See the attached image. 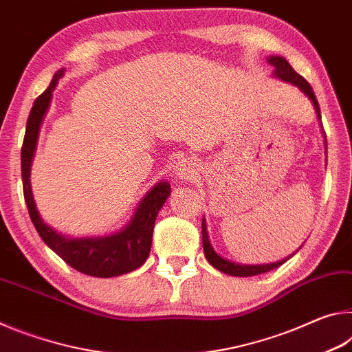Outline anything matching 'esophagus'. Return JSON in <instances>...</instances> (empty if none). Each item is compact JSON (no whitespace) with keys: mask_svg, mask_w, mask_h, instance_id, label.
I'll use <instances>...</instances> for the list:
<instances>
[{"mask_svg":"<svg viewBox=\"0 0 352 352\" xmlns=\"http://www.w3.org/2000/svg\"><path fill=\"white\" fill-rule=\"evenodd\" d=\"M195 163L192 162L190 158H183L180 162L177 163L175 169H174V174L180 178V180H190L195 174H197V170H195Z\"/></svg>","mask_w":352,"mask_h":352,"instance_id":"34e87169","label":"esophagus"}]
</instances>
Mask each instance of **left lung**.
Returning <instances> with one entry per match:
<instances>
[{
    "label": "left lung",
    "instance_id": "obj_1",
    "mask_svg": "<svg viewBox=\"0 0 352 352\" xmlns=\"http://www.w3.org/2000/svg\"><path fill=\"white\" fill-rule=\"evenodd\" d=\"M267 62H269L273 68V76L276 77V79H281L283 82H287L292 83V85H295L300 88V91H302L307 96V99L311 100L312 105H314V110H315V115H317L318 119V124H320V132L321 136H323V144H324V153L327 152V141H326V133H324V129H323V124H321V115H320V105H318V100L315 98V93L312 90V87L309 85V82L305 79V77L300 76L296 73V71L290 67V63L285 60L284 57H279V56H270L267 57ZM201 241H204V250H205V256L210 264L214 267V269H217L219 272L226 273V275H231V276H254V275H261V273H265V272H270L273 269H278L279 265H283L285 261L290 259L292 256L290 254L289 258L281 259V261H276V262H270V264H256V265H250V264H239V262H234V261H230L223 258V256H220L216 250L212 248L211 245V241H210V236H208V228H206V219L204 216L201 219Z\"/></svg>",
    "mask_w": 352,
    "mask_h": 352
}]
</instances>
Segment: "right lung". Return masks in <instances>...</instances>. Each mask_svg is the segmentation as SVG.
Instances as JSON below:
<instances>
[{
	"instance_id": "add662e5",
	"label": "right lung",
	"mask_w": 352,
	"mask_h": 352,
	"mask_svg": "<svg viewBox=\"0 0 352 352\" xmlns=\"http://www.w3.org/2000/svg\"><path fill=\"white\" fill-rule=\"evenodd\" d=\"M65 71L67 69L62 68L54 74L50 87L35 99L28 118L25 141L21 147L23 192H25L28 211L43 242L73 269L96 278L119 276L136 270L146 262L152 247L155 219L169 197L170 184L169 182L162 180L148 189L147 194L136 205L132 219L116 233L107 236L71 237L65 236L62 231H57L45 222L34 200L31 168L35 151H37L40 127L51 105L52 91L63 77Z\"/></svg>"
}]
</instances>
